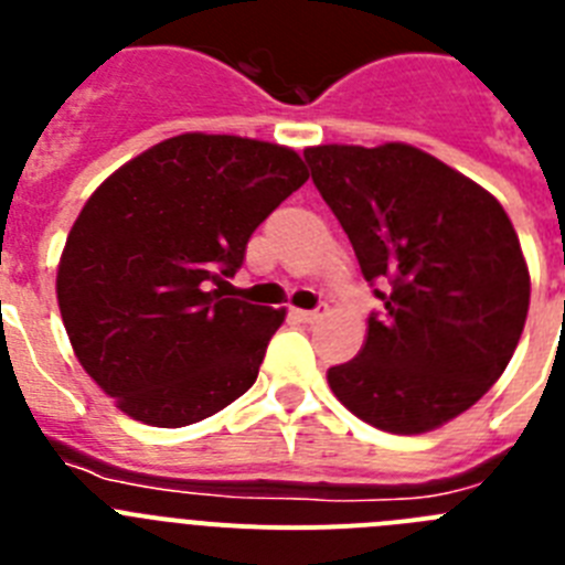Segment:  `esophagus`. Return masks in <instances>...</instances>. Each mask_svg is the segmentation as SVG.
<instances>
[{
  "mask_svg": "<svg viewBox=\"0 0 565 565\" xmlns=\"http://www.w3.org/2000/svg\"><path fill=\"white\" fill-rule=\"evenodd\" d=\"M326 311H328V308H317V311H302V308H291V317L299 319V322H308V326H311V322H317V319L326 317Z\"/></svg>",
  "mask_w": 565,
  "mask_h": 565,
  "instance_id": "34e87169",
  "label": "esophagus"
}]
</instances>
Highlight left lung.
I'll use <instances>...</instances> for the list:
<instances>
[{
    "mask_svg": "<svg viewBox=\"0 0 565 565\" xmlns=\"http://www.w3.org/2000/svg\"><path fill=\"white\" fill-rule=\"evenodd\" d=\"M322 201L382 299L333 396L396 436L469 411L507 371L529 311V268L501 203L411 143L308 147Z\"/></svg>",
    "mask_w": 565,
    "mask_h": 565,
    "instance_id": "left-lung-1",
    "label": "left lung"
}]
</instances>
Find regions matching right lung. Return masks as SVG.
Masks as SVG:
<instances>
[{
    "mask_svg": "<svg viewBox=\"0 0 565 565\" xmlns=\"http://www.w3.org/2000/svg\"><path fill=\"white\" fill-rule=\"evenodd\" d=\"M306 181L288 147L183 132L89 194L58 259L56 297L76 359L118 411L186 427L252 387L286 308L221 288L254 228Z\"/></svg>",
    "mask_w": 565,
    "mask_h": 565,
    "instance_id": "right-lung-1",
    "label": "right lung"
}]
</instances>
